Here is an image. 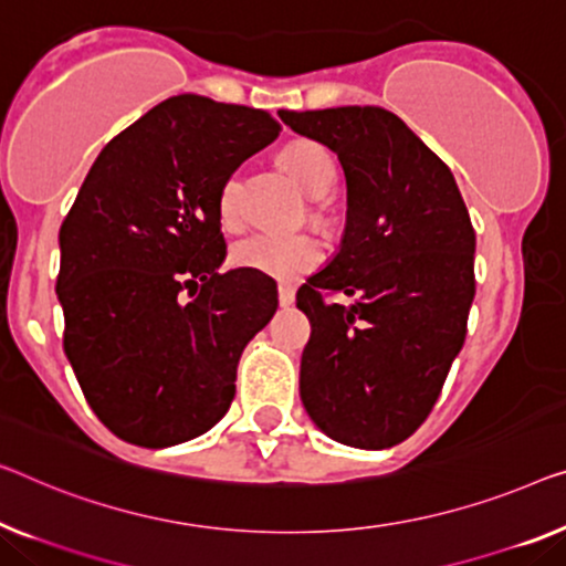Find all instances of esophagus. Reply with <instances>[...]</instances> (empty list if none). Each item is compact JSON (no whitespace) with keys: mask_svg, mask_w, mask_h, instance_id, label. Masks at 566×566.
I'll return each instance as SVG.
<instances>
[{"mask_svg":"<svg viewBox=\"0 0 566 566\" xmlns=\"http://www.w3.org/2000/svg\"><path fill=\"white\" fill-rule=\"evenodd\" d=\"M292 302H294V286L282 284V286H280V305H282V307H290Z\"/></svg>","mask_w":566,"mask_h":566,"instance_id":"obj_1","label":"esophagus"}]
</instances>
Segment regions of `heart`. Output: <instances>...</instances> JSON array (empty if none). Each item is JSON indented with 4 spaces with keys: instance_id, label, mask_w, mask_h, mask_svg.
<instances>
[{
    "instance_id": "b5f03b06",
    "label": "heart",
    "mask_w": 566,
    "mask_h": 566,
    "mask_svg": "<svg viewBox=\"0 0 566 566\" xmlns=\"http://www.w3.org/2000/svg\"><path fill=\"white\" fill-rule=\"evenodd\" d=\"M282 165L286 167L302 190L310 198H323L335 182V163L319 142L297 139L282 149ZM235 196H239V177H226L218 210L226 223L235 221ZM233 261L239 266L254 269L274 280H294L310 272L323 261V243L307 233H254L233 249Z\"/></svg>"
}]
</instances>
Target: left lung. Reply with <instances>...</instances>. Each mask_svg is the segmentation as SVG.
Masks as SVG:
<instances>
[{
	"label": "left lung",
	"instance_id": "obj_1",
	"mask_svg": "<svg viewBox=\"0 0 566 566\" xmlns=\"http://www.w3.org/2000/svg\"><path fill=\"white\" fill-rule=\"evenodd\" d=\"M280 119L335 151L348 188L340 249L297 292L312 325L302 403L331 440L386 450L427 419L465 343L470 213L450 167L386 108H282ZM323 289L354 302L327 301Z\"/></svg>",
	"mask_w": 566,
	"mask_h": 566
}]
</instances>
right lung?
I'll return each instance as SVG.
<instances>
[{
  "label": "right lung",
  "instance_id": "add662e5",
  "mask_svg": "<svg viewBox=\"0 0 566 566\" xmlns=\"http://www.w3.org/2000/svg\"><path fill=\"white\" fill-rule=\"evenodd\" d=\"M280 137L261 108L180 94L101 149L57 233L63 348L94 415L124 442L172 447L229 411L241 353L276 282L226 261L218 198Z\"/></svg>",
  "mask_w": 566,
  "mask_h": 566
}]
</instances>
